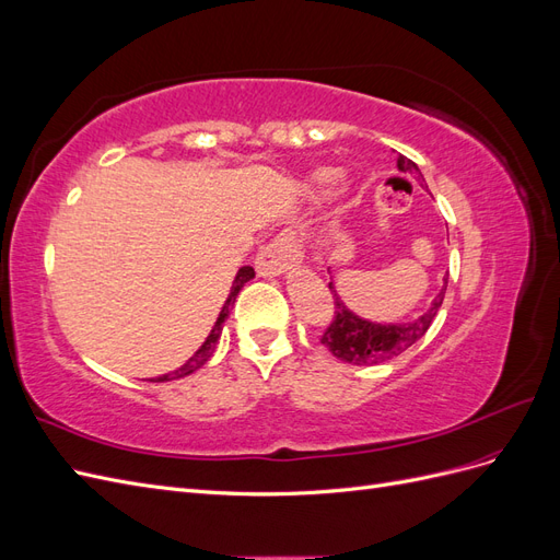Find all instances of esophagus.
I'll return each instance as SVG.
<instances>
[{
    "mask_svg": "<svg viewBox=\"0 0 560 560\" xmlns=\"http://www.w3.org/2000/svg\"><path fill=\"white\" fill-rule=\"evenodd\" d=\"M257 270L264 278H276L287 273L290 268H296L301 264V247L294 238L292 231L280 233L276 241H270L259 254H257Z\"/></svg>",
    "mask_w": 560,
    "mask_h": 560,
    "instance_id": "34e87169",
    "label": "esophagus"
}]
</instances>
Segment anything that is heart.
<instances>
[{"instance_id":"b5f03b06","label":"heart","mask_w":560,"mask_h":560,"mask_svg":"<svg viewBox=\"0 0 560 560\" xmlns=\"http://www.w3.org/2000/svg\"><path fill=\"white\" fill-rule=\"evenodd\" d=\"M338 179H341V173H338L336 167H329V165L313 167V171L301 182V194L315 206V202L325 200L336 189Z\"/></svg>"}]
</instances>
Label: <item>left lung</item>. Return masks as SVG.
Returning a JSON list of instances; mask_svg holds the SVG:
<instances>
[{
	"label": "left lung",
	"instance_id": "1",
	"mask_svg": "<svg viewBox=\"0 0 560 560\" xmlns=\"http://www.w3.org/2000/svg\"><path fill=\"white\" fill-rule=\"evenodd\" d=\"M397 171L418 175L420 186L425 184V179H422V175L418 171V165L401 154L397 156ZM446 284L448 282L444 280V287L439 290V294L430 303V308L422 315H418L409 322H374V319H366L354 311H350L343 303V299L338 296L336 284L331 280L329 290L334 294L336 317L331 319V325L325 331V336H322V343L329 348V352L336 360H341L346 364L374 366V364H381L387 360H395L397 354L409 350L413 343L420 341L422 336H425V331L432 325V319L436 317L439 308H442Z\"/></svg>",
	"mask_w": 560,
	"mask_h": 560
}]
</instances>
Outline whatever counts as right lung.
Wrapping results in <instances>:
<instances>
[{"label":"right lung","mask_w":560,"mask_h":560,"mask_svg":"<svg viewBox=\"0 0 560 560\" xmlns=\"http://www.w3.org/2000/svg\"><path fill=\"white\" fill-rule=\"evenodd\" d=\"M254 278V268L252 266H243V268H238V273H235V278H233V284H231V292H229V296H226V301H224V306H222V311H219V315H217V322H214V327L210 329V334H208V338L206 341H202V346L191 354L189 360H186L179 369H175V371H171V374H163V376H156V378H151L154 383H165V381H177V378H184V376H189V374H194V371H198L200 366H206V362L212 358V352H214V348H217V341H219V336H222V329H224V322H226V317H229V313H231V308H233V303H235V296L241 294V290L243 287L249 282Z\"/></svg>","instance_id":"obj_1"}]
</instances>
